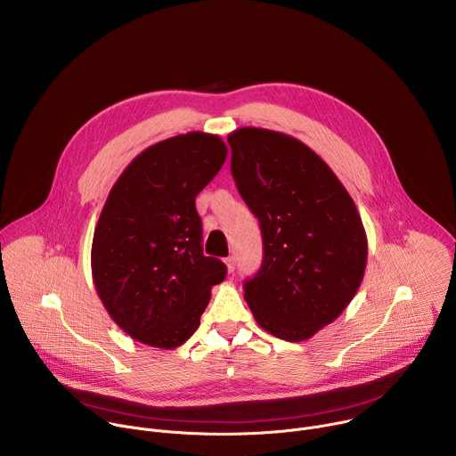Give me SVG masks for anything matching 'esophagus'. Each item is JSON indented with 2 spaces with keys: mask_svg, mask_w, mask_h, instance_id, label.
Listing matches in <instances>:
<instances>
[{
  "mask_svg": "<svg viewBox=\"0 0 456 456\" xmlns=\"http://www.w3.org/2000/svg\"><path fill=\"white\" fill-rule=\"evenodd\" d=\"M225 265H227V271H229V274H231V273H234V269H236V257H234V256H229V257H225Z\"/></svg>",
  "mask_w": 456,
  "mask_h": 456,
  "instance_id": "obj_1",
  "label": "esophagus"
}]
</instances>
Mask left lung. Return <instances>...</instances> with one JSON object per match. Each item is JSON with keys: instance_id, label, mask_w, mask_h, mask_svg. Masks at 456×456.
<instances>
[{"instance_id": "1", "label": "left lung", "mask_w": 456, "mask_h": 456, "mask_svg": "<svg viewBox=\"0 0 456 456\" xmlns=\"http://www.w3.org/2000/svg\"><path fill=\"white\" fill-rule=\"evenodd\" d=\"M227 142L232 178L264 240L245 301L265 332L305 341L348 306L362 281L361 216L334 171L297 139L240 127Z\"/></svg>"}]
</instances>
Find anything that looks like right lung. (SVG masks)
I'll return each mask as SVG.
<instances>
[{
    "mask_svg": "<svg viewBox=\"0 0 456 456\" xmlns=\"http://www.w3.org/2000/svg\"><path fill=\"white\" fill-rule=\"evenodd\" d=\"M227 146L191 132L144 150L111 187L92 243L95 290L118 327L157 348L199 329L213 285L227 276L204 256L197 194L216 176Z\"/></svg>",
    "mask_w": 456,
    "mask_h": 456,
    "instance_id": "add662e5",
    "label": "right lung"
}]
</instances>
